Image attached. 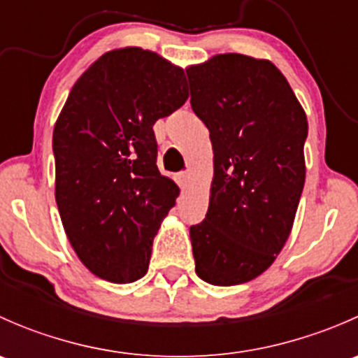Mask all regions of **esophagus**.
<instances>
[{
	"mask_svg": "<svg viewBox=\"0 0 358 358\" xmlns=\"http://www.w3.org/2000/svg\"><path fill=\"white\" fill-rule=\"evenodd\" d=\"M178 183H180V187H182V189H187V187H189V183H190V173L189 171L178 173Z\"/></svg>",
	"mask_w": 358,
	"mask_h": 358,
	"instance_id": "esophagus-1",
	"label": "esophagus"
}]
</instances>
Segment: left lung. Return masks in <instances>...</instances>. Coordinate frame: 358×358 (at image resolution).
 <instances>
[{
  "instance_id": "1",
  "label": "left lung",
  "mask_w": 358,
  "mask_h": 358,
  "mask_svg": "<svg viewBox=\"0 0 358 358\" xmlns=\"http://www.w3.org/2000/svg\"><path fill=\"white\" fill-rule=\"evenodd\" d=\"M187 78L215 154L208 213L190 227L196 273L213 286H236L265 272L289 237L308 121L268 60L225 53L187 69Z\"/></svg>"
}]
</instances>
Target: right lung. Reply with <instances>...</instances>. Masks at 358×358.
Returning <instances> with one entry per match:
<instances>
[{
	"label": "right lung",
	"mask_w": 358,
	"mask_h": 358,
	"mask_svg": "<svg viewBox=\"0 0 358 358\" xmlns=\"http://www.w3.org/2000/svg\"><path fill=\"white\" fill-rule=\"evenodd\" d=\"M187 99L183 69L136 46L107 52L69 93L53 129L55 199L69 243L100 279L147 273L180 194L159 173L152 126Z\"/></svg>",
	"instance_id": "right-lung-1"
}]
</instances>
